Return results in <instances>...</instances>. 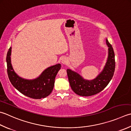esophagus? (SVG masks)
I'll return each mask as SVG.
<instances>
[{"instance_id": "34e87169", "label": "esophagus", "mask_w": 131, "mask_h": 131, "mask_svg": "<svg viewBox=\"0 0 131 131\" xmlns=\"http://www.w3.org/2000/svg\"><path fill=\"white\" fill-rule=\"evenodd\" d=\"M61 62H62V64H66L68 62V60L66 58H63L62 61H61Z\"/></svg>"}]
</instances>
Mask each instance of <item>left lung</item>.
Listing matches in <instances>:
<instances>
[{
	"label": "left lung",
	"instance_id": "8db88e82",
	"mask_svg": "<svg viewBox=\"0 0 131 131\" xmlns=\"http://www.w3.org/2000/svg\"><path fill=\"white\" fill-rule=\"evenodd\" d=\"M106 43L108 47V59L103 70L96 78L91 81L85 80L76 72L70 69L67 70L70 85L75 94L82 96L94 95L103 90L111 80L115 68V54L107 38Z\"/></svg>",
	"mask_w": 131,
	"mask_h": 131
}]
</instances>
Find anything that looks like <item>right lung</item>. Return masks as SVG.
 I'll return each mask as SVG.
<instances>
[{
  "label": "right lung",
  "mask_w": 131,
  "mask_h": 131,
  "mask_svg": "<svg viewBox=\"0 0 131 131\" xmlns=\"http://www.w3.org/2000/svg\"><path fill=\"white\" fill-rule=\"evenodd\" d=\"M11 47H10L6 57L7 73L11 83L18 91L33 99L44 98L52 93L56 76L61 67V64L45 69L36 79L28 80L21 78L15 73L11 63Z\"/></svg>",
  "instance_id": "add662e5"
}]
</instances>
